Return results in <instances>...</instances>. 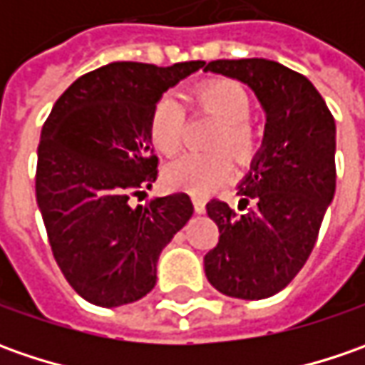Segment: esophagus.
Returning <instances> with one entry per match:
<instances>
[{
  "mask_svg": "<svg viewBox=\"0 0 365 365\" xmlns=\"http://www.w3.org/2000/svg\"><path fill=\"white\" fill-rule=\"evenodd\" d=\"M192 205H195V211L201 215V213H205V201L203 199H199V197H192Z\"/></svg>",
  "mask_w": 365,
  "mask_h": 365,
  "instance_id": "esophagus-1",
  "label": "esophagus"
}]
</instances>
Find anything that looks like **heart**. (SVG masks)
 Here are the masks:
<instances>
[{
    "label": "heart",
    "instance_id": "obj_1",
    "mask_svg": "<svg viewBox=\"0 0 365 365\" xmlns=\"http://www.w3.org/2000/svg\"><path fill=\"white\" fill-rule=\"evenodd\" d=\"M195 101L203 111L223 123L215 146H227L237 156H245L254 146V132L247 125L252 99L242 85L230 78L207 81L197 91ZM152 146L164 156H175L185 140V109L173 95H162L154 103L148 120ZM232 176V160L223 152L197 154L190 152L164 168V182L175 190L205 197Z\"/></svg>",
    "mask_w": 365,
    "mask_h": 365
}]
</instances>
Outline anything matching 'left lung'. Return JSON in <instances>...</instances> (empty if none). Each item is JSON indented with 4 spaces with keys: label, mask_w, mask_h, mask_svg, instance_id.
Returning <instances> with one entry per match:
<instances>
[{
    "label": "left lung",
    "mask_w": 365,
    "mask_h": 365,
    "mask_svg": "<svg viewBox=\"0 0 365 365\" xmlns=\"http://www.w3.org/2000/svg\"><path fill=\"white\" fill-rule=\"evenodd\" d=\"M207 73L235 78L266 111L264 140L237 185L235 215L209 201L219 244L205 256V274L221 294L259 301L290 284L315 247L335 195V120L313 83L266 58L213 61Z\"/></svg>",
    "instance_id": "obj_1"
}]
</instances>
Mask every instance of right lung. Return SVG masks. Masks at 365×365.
Listing matches in <instances>:
<instances>
[{
    "mask_svg": "<svg viewBox=\"0 0 365 365\" xmlns=\"http://www.w3.org/2000/svg\"><path fill=\"white\" fill-rule=\"evenodd\" d=\"M203 64H106L78 77L42 128L38 209L58 268L91 304L121 307L146 297L160 252L192 217L187 192L138 207L130 197L158 176L148 135L152 107Z\"/></svg>",
    "mask_w": 365,
    "mask_h": 365,
    "instance_id": "obj_1",
    "label": "right lung"
}]
</instances>
